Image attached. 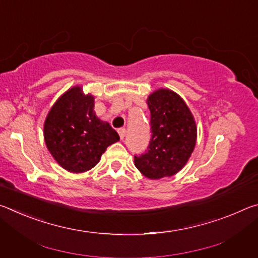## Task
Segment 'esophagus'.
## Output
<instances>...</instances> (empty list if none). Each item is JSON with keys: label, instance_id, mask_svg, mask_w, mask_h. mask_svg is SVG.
Returning a JSON list of instances; mask_svg holds the SVG:
<instances>
[{"label": "esophagus", "instance_id": "1", "mask_svg": "<svg viewBox=\"0 0 258 258\" xmlns=\"http://www.w3.org/2000/svg\"><path fill=\"white\" fill-rule=\"evenodd\" d=\"M125 128H119L118 130V134H119V137H120V140H124V138H125Z\"/></svg>", "mask_w": 258, "mask_h": 258}]
</instances>
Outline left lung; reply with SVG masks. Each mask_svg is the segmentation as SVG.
I'll return each mask as SVG.
<instances>
[{"instance_id":"obj_1","label":"left lung","mask_w":258,"mask_h":258,"mask_svg":"<svg viewBox=\"0 0 258 258\" xmlns=\"http://www.w3.org/2000/svg\"><path fill=\"white\" fill-rule=\"evenodd\" d=\"M151 139L148 150L134 156V165L150 180L175 175L184 167L197 141V125L190 108L169 89H158L147 99Z\"/></svg>"}]
</instances>
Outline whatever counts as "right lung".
Instances as JSON below:
<instances>
[{
  "label": "right lung",
  "mask_w": 258,
  "mask_h": 258,
  "mask_svg": "<svg viewBox=\"0 0 258 258\" xmlns=\"http://www.w3.org/2000/svg\"><path fill=\"white\" fill-rule=\"evenodd\" d=\"M43 134L56 163L76 174L93 168L107 148L119 141L110 124L95 115L94 97L81 85L67 90L51 107Z\"/></svg>",
  "instance_id": "1"
}]
</instances>
